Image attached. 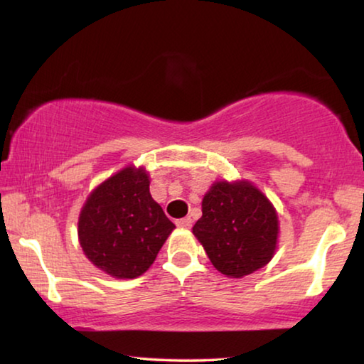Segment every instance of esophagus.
<instances>
[{"label": "esophagus", "mask_w": 364, "mask_h": 364, "mask_svg": "<svg viewBox=\"0 0 364 364\" xmlns=\"http://www.w3.org/2000/svg\"><path fill=\"white\" fill-rule=\"evenodd\" d=\"M176 226L178 228H184V230H189V228L193 226V220H191L189 217L181 218V220H176Z\"/></svg>", "instance_id": "1"}]
</instances>
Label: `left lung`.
Segmentation results:
<instances>
[{
	"label": "left lung",
	"mask_w": 364,
	"mask_h": 364,
	"mask_svg": "<svg viewBox=\"0 0 364 364\" xmlns=\"http://www.w3.org/2000/svg\"><path fill=\"white\" fill-rule=\"evenodd\" d=\"M193 232L221 274L242 278L273 258L278 213L252 183L217 181L202 199Z\"/></svg>",
	"instance_id": "1"
}]
</instances>
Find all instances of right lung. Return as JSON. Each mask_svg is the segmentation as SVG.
<instances>
[{"instance_id":"add662e5","label":"right lung","mask_w":364,"mask_h":364,"mask_svg":"<svg viewBox=\"0 0 364 364\" xmlns=\"http://www.w3.org/2000/svg\"><path fill=\"white\" fill-rule=\"evenodd\" d=\"M173 228L152 199L147 171L127 167L86 199L78 239L95 267L117 279H133L154 263Z\"/></svg>"}]
</instances>
